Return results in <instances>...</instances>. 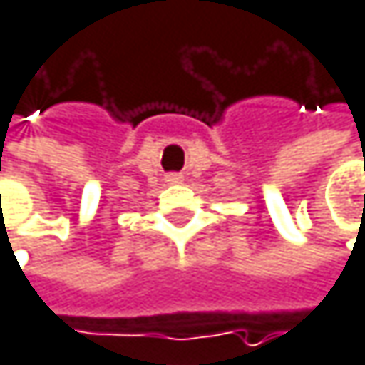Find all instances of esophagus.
Instances as JSON below:
<instances>
[{
	"instance_id": "1",
	"label": "esophagus",
	"mask_w": 365,
	"mask_h": 365,
	"mask_svg": "<svg viewBox=\"0 0 365 365\" xmlns=\"http://www.w3.org/2000/svg\"><path fill=\"white\" fill-rule=\"evenodd\" d=\"M165 182L168 185H178V182H182V176L180 174H168L165 176Z\"/></svg>"
}]
</instances>
